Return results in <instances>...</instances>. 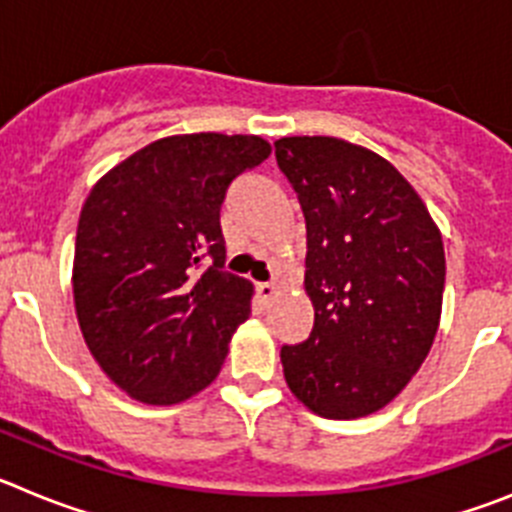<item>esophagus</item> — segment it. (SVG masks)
<instances>
[{"label":"esophagus","instance_id":"esophagus-1","mask_svg":"<svg viewBox=\"0 0 512 512\" xmlns=\"http://www.w3.org/2000/svg\"><path fill=\"white\" fill-rule=\"evenodd\" d=\"M256 295H259V300L264 302V305H269V302L277 297V287H274V284H256Z\"/></svg>","mask_w":512,"mask_h":512}]
</instances>
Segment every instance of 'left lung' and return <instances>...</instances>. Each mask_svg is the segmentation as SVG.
<instances>
[{"label":"left lung","instance_id":"1","mask_svg":"<svg viewBox=\"0 0 512 512\" xmlns=\"http://www.w3.org/2000/svg\"><path fill=\"white\" fill-rule=\"evenodd\" d=\"M277 164L307 225V341L282 346L292 395L320 418L390 405L441 323L446 256L425 202L379 153L328 135L279 138Z\"/></svg>","mask_w":512,"mask_h":512}]
</instances>
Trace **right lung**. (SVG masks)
<instances>
[{"label": "right lung", "instance_id": "1", "mask_svg": "<svg viewBox=\"0 0 512 512\" xmlns=\"http://www.w3.org/2000/svg\"><path fill=\"white\" fill-rule=\"evenodd\" d=\"M269 153L259 135H169L89 192L71 274L76 320L94 361L133 400L176 405L223 369L253 284L223 269L220 205Z\"/></svg>", "mask_w": 512, "mask_h": 512}]
</instances>
